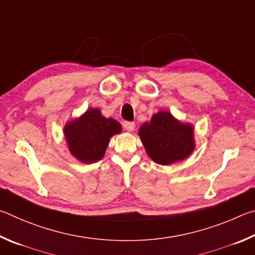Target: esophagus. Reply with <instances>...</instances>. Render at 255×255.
<instances>
[{
  "label": "esophagus",
  "mask_w": 255,
  "mask_h": 255,
  "mask_svg": "<svg viewBox=\"0 0 255 255\" xmlns=\"http://www.w3.org/2000/svg\"><path fill=\"white\" fill-rule=\"evenodd\" d=\"M123 127H124V128H125V130H127V131L132 132V131H134L135 124L133 123V122H124V123H123Z\"/></svg>",
  "instance_id": "1"
}]
</instances>
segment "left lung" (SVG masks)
Returning <instances> with one entry per match:
<instances>
[{"mask_svg": "<svg viewBox=\"0 0 255 255\" xmlns=\"http://www.w3.org/2000/svg\"><path fill=\"white\" fill-rule=\"evenodd\" d=\"M139 135L149 157L162 166L181 161L195 149L193 125L181 123L167 111L143 123Z\"/></svg>", "mask_w": 255, "mask_h": 255, "instance_id": "obj_1", "label": "left lung"}]
</instances>
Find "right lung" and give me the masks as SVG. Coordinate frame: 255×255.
I'll return each mask as SVG.
<instances>
[{
	"label": "right lung",
	"mask_w": 255,
	"mask_h": 255,
	"mask_svg": "<svg viewBox=\"0 0 255 255\" xmlns=\"http://www.w3.org/2000/svg\"><path fill=\"white\" fill-rule=\"evenodd\" d=\"M122 131L114 119H106L98 109H89L68 122L64 134L70 153L84 163H93L104 157L110 139Z\"/></svg>",
	"instance_id": "add662e5"
}]
</instances>
